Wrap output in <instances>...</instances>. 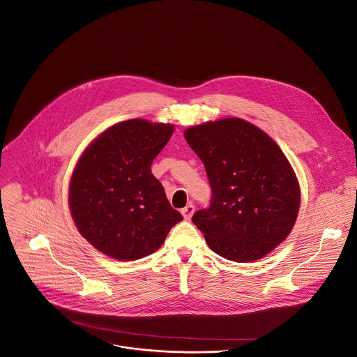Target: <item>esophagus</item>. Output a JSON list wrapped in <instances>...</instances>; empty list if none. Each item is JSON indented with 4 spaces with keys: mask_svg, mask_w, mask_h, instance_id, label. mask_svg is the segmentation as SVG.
Listing matches in <instances>:
<instances>
[{
    "mask_svg": "<svg viewBox=\"0 0 357 357\" xmlns=\"http://www.w3.org/2000/svg\"><path fill=\"white\" fill-rule=\"evenodd\" d=\"M181 212H182L183 218H185L186 220H189V219L193 216V213H195V205H193V204H189V205H186Z\"/></svg>",
    "mask_w": 357,
    "mask_h": 357,
    "instance_id": "esophagus-1",
    "label": "esophagus"
}]
</instances>
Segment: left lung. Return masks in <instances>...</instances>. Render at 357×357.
Wrapping results in <instances>:
<instances>
[{"instance_id":"obj_1","label":"left lung","mask_w":357,"mask_h":357,"mask_svg":"<svg viewBox=\"0 0 357 357\" xmlns=\"http://www.w3.org/2000/svg\"><path fill=\"white\" fill-rule=\"evenodd\" d=\"M204 162L211 205L193 215L208 246L237 263L255 261L289 236L300 208L296 174L277 144L238 118L206 121L185 131Z\"/></svg>"}]
</instances>
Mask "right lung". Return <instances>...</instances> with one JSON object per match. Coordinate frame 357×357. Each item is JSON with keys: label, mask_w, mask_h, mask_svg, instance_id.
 <instances>
[{"label": "right lung", "mask_w": 357, "mask_h": 357, "mask_svg": "<svg viewBox=\"0 0 357 357\" xmlns=\"http://www.w3.org/2000/svg\"><path fill=\"white\" fill-rule=\"evenodd\" d=\"M172 132V124L126 120L80 156L68 204L82 237L104 255L120 261L152 255L183 219L151 171Z\"/></svg>", "instance_id": "obj_1"}]
</instances>
